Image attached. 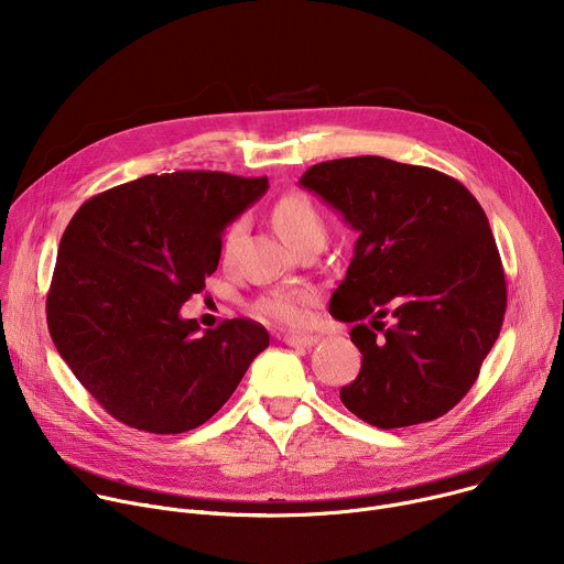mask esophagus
Segmentation results:
<instances>
[{"label":"esophagus","instance_id":"34e87169","mask_svg":"<svg viewBox=\"0 0 564 564\" xmlns=\"http://www.w3.org/2000/svg\"><path fill=\"white\" fill-rule=\"evenodd\" d=\"M283 341L288 346H294V348H310L318 341V337H312V335H285Z\"/></svg>","mask_w":564,"mask_h":564}]
</instances>
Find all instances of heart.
<instances>
[{"instance_id": "heart-1", "label": "heart", "mask_w": 564, "mask_h": 564, "mask_svg": "<svg viewBox=\"0 0 564 564\" xmlns=\"http://www.w3.org/2000/svg\"><path fill=\"white\" fill-rule=\"evenodd\" d=\"M272 220L292 250H296L301 243H305V240L326 238L324 216H321L318 207L314 205V200L310 196L299 194V192L279 198V203L274 205V212H272ZM240 231H243V223L240 220L227 229L225 243H223L225 259L231 257ZM303 303H305L303 294H296L290 290H276V292L263 296L259 301L257 310L261 316L272 318V321H276V324L299 328L305 324Z\"/></svg>"}]
</instances>
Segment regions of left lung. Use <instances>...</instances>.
Returning <instances> with one entry per match:
<instances>
[{
	"mask_svg": "<svg viewBox=\"0 0 564 564\" xmlns=\"http://www.w3.org/2000/svg\"><path fill=\"white\" fill-rule=\"evenodd\" d=\"M299 185L359 234L330 299L364 355L339 392L344 406L383 431L442 417L475 383L505 321L507 281L485 209L455 178L381 155L318 163Z\"/></svg>",
	"mask_w": 564,
	"mask_h": 564,
	"instance_id": "left-lung-1",
	"label": "left lung"
}]
</instances>
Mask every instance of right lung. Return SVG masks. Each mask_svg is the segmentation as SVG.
Returning <instances> with one entry per match:
<instances>
[{"instance_id": "add662e5", "label": "right lung", "mask_w": 564, "mask_h": 564, "mask_svg": "<svg viewBox=\"0 0 564 564\" xmlns=\"http://www.w3.org/2000/svg\"><path fill=\"white\" fill-rule=\"evenodd\" d=\"M268 178L144 176L89 198L66 225L46 321L51 339L118 422L176 435L205 424L270 335L250 318L200 330L181 307L218 268L225 227Z\"/></svg>"}]
</instances>
